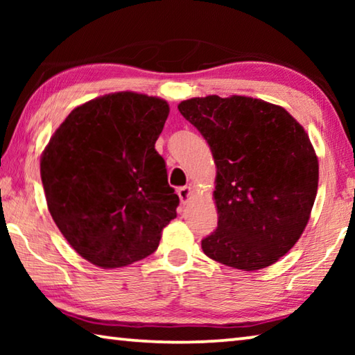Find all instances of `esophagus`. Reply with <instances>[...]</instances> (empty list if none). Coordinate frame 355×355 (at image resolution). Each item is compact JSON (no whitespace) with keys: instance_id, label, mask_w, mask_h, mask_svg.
Listing matches in <instances>:
<instances>
[{"instance_id":"obj_1","label":"esophagus","mask_w":355,"mask_h":355,"mask_svg":"<svg viewBox=\"0 0 355 355\" xmlns=\"http://www.w3.org/2000/svg\"><path fill=\"white\" fill-rule=\"evenodd\" d=\"M178 196H180V200H182L183 205H186L191 200V196H192V191L189 186H183V188H178Z\"/></svg>"}]
</instances>
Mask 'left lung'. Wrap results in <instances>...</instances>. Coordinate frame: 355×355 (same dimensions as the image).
I'll list each match as a JSON object with an SVG mask.
<instances>
[{
  "instance_id": "8db88e82",
  "label": "left lung",
  "mask_w": 355,
  "mask_h": 355,
  "mask_svg": "<svg viewBox=\"0 0 355 355\" xmlns=\"http://www.w3.org/2000/svg\"><path fill=\"white\" fill-rule=\"evenodd\" d=\"M178 111L218 169V228L203 252L243 271L271 266L297 243L315 203L320 167L309 135L282 106L241 95L184 100Z\"/></svg>"
}]
</instances>
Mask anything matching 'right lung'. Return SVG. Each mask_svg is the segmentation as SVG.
Wrapping results in <instances>:
<instances>
[{"label":"right lung","mask_w":355,"mask_h":355,"mask_svg":"<svg viewBox=\"0 0 355 355\" xmlns=\"http://www.w3.org/2000/svg\"><path fill=\"white\" fill-rule=\"evenodd\" d=\"M167 116L166 100L107 94L75 107L42 153L51 218L95 266L122 268L153 254L177 218L180 199L155 150Z\"/></svg>","instance_id":"obj_1"}]
</instances>
